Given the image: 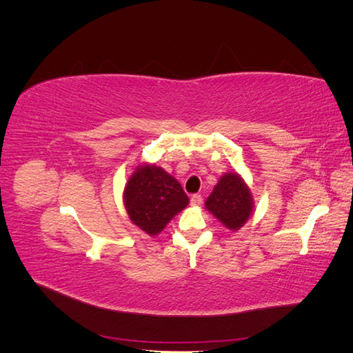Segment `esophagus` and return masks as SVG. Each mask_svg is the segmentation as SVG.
<instances>
[{
  "mask_svg": "<svg viewBox=\"0 0 353 353\" xmlns=\"http://www.w3.org/2000/svg\"><path fill=\"white\" fill-rule=\"evenodd\" d=\"M190 201H191V205H193V206H199L201 203V196L200 194H193V196H191Z\"/></svg>",
  "mask_w": 353,
  "mask_h": 353,
  "instance_id": "obj_1",
  "label": "esophagus"
}]
</instances>
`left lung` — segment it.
<instances>
[{
    "instance_id": "left-lung-1",
    "label": "left lung",
    "mask_w": 353,
    "mask_h": 353,
    "mask_svg": "<svg viewBox=\"0 0 353 353\" xmlns=\"http://www.w3.org/2000/svg\"><path fill=\"white\" fill-rule=\"evenodd\" d=\"M206 209L230 230H239L249 219L253 201L248 185L237 174H225L206 200Z\"/></svg>"
}]
</instances>
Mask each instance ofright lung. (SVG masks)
Here are the masks:
<instances>
[{"instance_id": "right-lung-1", "label": "right lung", "mask_w": 353, "mask_h": 353, "mask_svg": "<svg viewBox=\"0 0 353 353\" xmlns=\"http://www.w3.org/2000/svg\"><path fill=\"white\" fill-rule=\"evenodd\" d=\"M128 215L150 236L162 231L188 205V196L178 181L154 165L138 166L123 191Z\"/></svg>"}]
</instances>
